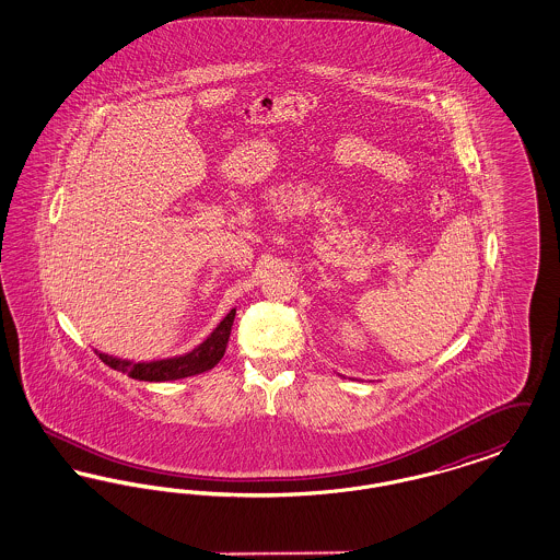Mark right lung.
<instances>
[{
    "instance_id": "1",
    "label": "right lung",
    "mask_w": 560,
    "mask_h": 560,
    "mask_svg": "<svg viewBox=\"0 0 560 560\" xmlns=\"http://www.w3.org/2000/svg\"><path fill=\"white\" fill-rule=\"evenodd\" d=\"M233 320H235V308L220 320V325L208 336L206 342H201L199 347L183 357H172V359H161V361H142V363L117 359V357H110L105 352H98V357L103 363H107L108 368L126 373L133 380H144V382H167V380H180L188 375H197V373L212 370L213 365H218V361L224 357Z\"/></svg>"
}]
</instances>
